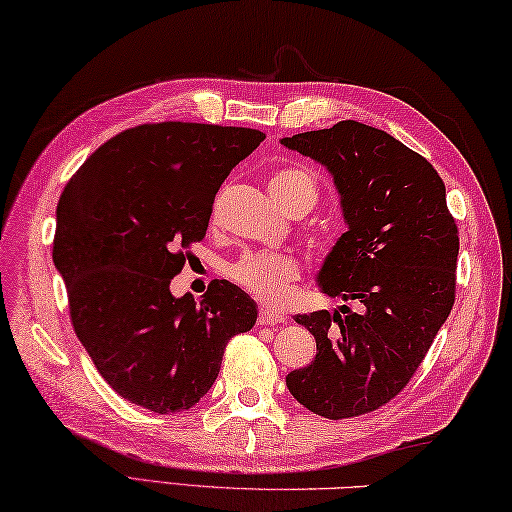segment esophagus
<instances>
[{"mask_svg": "<svg viewBox=\"0 0 512 512\" xmlns=\"http://www.w3.org/2000/svg\"><path fill=\"white\" fill-rule=\"evenodd\" d=\"M284 321H286L284 314H279L275 310H270V308L259 310V317H257L259 325H277V323H284Z\"/></svg>", "mask_w": 512, "mask_h": 512, "instance_id": "34e87169", "label": "esophagus"}]
</instances>
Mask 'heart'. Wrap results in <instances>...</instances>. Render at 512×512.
I'll return each instance as SVG.
<instances>
[{"instance_id":"heart-1","label":"heart","mask_w":512,"mask_h":512,"mask_svg":"<svg viewBox=\"0 0 512 512\" xmlns=\"http://www.w3.org/2000/svg\"><path fill=\"white\" fill-rule=\"evenodd\" d=\"M268 184L277 204L301 200L310 209L317 200V184L303 169H279ZM231 277L255 299L268 306H284L290 299L292 281L299 277V262L290 253H255L239 259L231 268Z\"/></svg>"}]
</instances>
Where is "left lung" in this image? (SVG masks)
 <instances>
[{
  "label": "left lung",
  "mask_w": 512,
  "mask_h": 512,
  "mask_svg": "<svg viewBox=\"0 0 512 512\" xmlns=\"http://www.w3.org/2000/svg\"><path fill=\"white\" fill-rule=\"evenodd\" d=\"M281 145L332 173L347 231L317 279L328 297L361 308L297 314L317 339V356L286 385L323 418H354L405 389L447 321L458 226L438 171L383 129L341 121Z\"/></svg>",
  "instance_id": "obj_1"
}]
</instances>
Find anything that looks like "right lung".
<instances>
[{"mask_svg": "<svg viewBox=\"0 0 512 512\" xmlns=\"http://www.w3.org/2000/svg\"><path fill=\"white\" fill-rule=\"evenodd\" d=\"M266 138L248 127L138 125L107 140L57 204L52 259L68 286L74 332L118 396L154 413L191 409L220 374L226 343L257 306L213 279L200 301L173 297L217 189Z\"/></svg>", "mask_w": 512, "mask_h": 512, "instance_id": "right-lung-1", "label": "right lung"}]
</instances>
